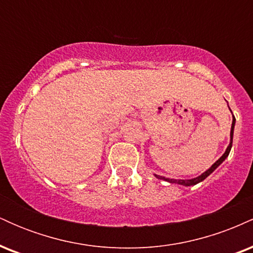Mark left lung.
Returning <instances> with one entry per match:
<instances>
[{
  "mask_svg": "<svg viewBox=\"0 0 253 253\" xmlns=\"http://www.w3.org/2000/svg\"><path fill=\"white\" fill-rule=\"evenodd\" d=\"M228 108H229V107H228ZM229 110H231V109H229ZM234 125H236V118L233 117V120H232V127H231V134H229V138H231V139H229V144H228L227 149H226V151H225V153H223V155H222L221 157H220L219 159H217V161L215 162V163H214L213 165H211V167L210 168V169L206 170L205 172L201 173V175H200V176H197V177H195V178H191V179H173V178H167V177H163V176L156 175V173H155V176H156L157 178H158V179H163V181H167V182H169V183H176V184L184 185V187H190V185H195V184H197V183L202 182L203 179L207 178V177L210 176L211 173L213 172V171L215 170L216 168L219 167V165L221 164L222 162L225 161V159L227 158V157H228V155H229V151H231V149H232V143H233Z\"/></svg>",
  "mask_w": 253,
  "mask_h": 253,
  "instance_id": "8db88e82",
  "label": "left lung"
}]
</instances>
